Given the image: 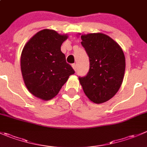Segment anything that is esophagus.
<instances>
[{"label": "esophagus", "mask_w": 147, "mask_h": 147, "mask_svg": "<svg viewBox=\"0 0 147 147\" xmlns=\"http://www.w3.org/2000/svg\"><path fill=\"white\" fill-rule=\"evenodd\" d=\"M72 68H73V69H74V70H75V71L77 70V65H76V64H72Z\"/></svg>", "instance_id": "1"}]
</instances>
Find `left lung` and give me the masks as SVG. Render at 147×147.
<instances>
[{"label":"left lung","instance_id":"left-lung-1","mask_svg":"<svg viewBox=\"0 0 147 147\" xmlns=\"http://www.w3.org/2000/svg\"><path fill=\"white\" fill-rule=\"evenodd\" d=\"M90 60V69L80 77L84 92L95 103H102L119 91L124 76L126 61L123 50L113 39L102 33L81 36Z\"/></svg>","mask_w":147,"mask_h":147}]
</instances>
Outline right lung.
I'll use <instances>...</instances> for the list:
<instances>
[{
  "mask_svg": "<svg viewBox=\"0 0 147 147\" xmlns=\"http://www.w3.org/2000/svg\"><path fill=\"white\" fill-rule=\"evenodd\" d=\"M55 30L43 29L26 44L21 69L27 89L34 96L49 100L56 96L75 71L67 63L61 45L67 39Z\"/></svg>",
  "mask_w": 147,
  "mask_h": 147,
  "instance_id": "1",
  "label": "right lung"
}]
</instances>
